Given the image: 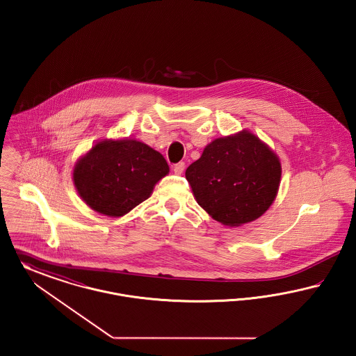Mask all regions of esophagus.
<instances>
[{"mask_svg":"<svg viewBox=\"0 0 356 356\" xmlns=\"http://www.w3.org/2000/svg\"><path fill=\"white\" fill-rule=\"evenodd\" d=\"M174 172L175 174H178V175H181L182 172H184V170H185V162H179V163H177V165H174Z\"/></svg>","mask_w":356,"mask_h":356,"instance_id":"esophagus-1","label":"esophagus"}]
</instances>
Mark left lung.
<instances>
[{"label": "left lung", "instance_id": "8db88e82", "mask_svg": "<svg viewBox=\"0 0 356 356\" xmlns=\"http://www.w3.org/2000/svg\"><path fill=\"white\" fill-rule=\"evenodd\" d=\"M280 178L277 155L249 131L214 139L186 170L198 205L226 226L261 217L277 195Z\"/></svg>", "mask_w": 356, "mask_h": 356}]
</instances>
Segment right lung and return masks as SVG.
Segmentation results:
<instances>
[{
    "label": "right lung",
    "mask_w": 356,
    "mask_h": 356,
    "mask_svg": "<svg viewBox=\"0 0 356 356\" xmlns=\"http://www.w3.org/2000/svg\"><path fill=\"white\" fill-rule=\"evenodd\" d=\"M169 174L162 154L134 140H102L74 169V182L81 200L92 210L122 217L150 197L159 179Z\"/></svg>",
    "instance_id": "obj_1"
}]
</instances>
